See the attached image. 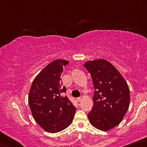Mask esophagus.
I'll return each instance as SVG.
<instances>
[{"label":"esophagus","mask_w":147,"mask_h":147,"mask_svg":"<svg viewBox=\"0 0 147 147\" xmlns=\"http://www.w3.org/2000/svg\"><path fill=\"white\" fill-rule=\"evenodd\" d=\"M76 100H77V101H78V102L81 101V100H82V97H78V98L76 99Z\"/></svg>","instance_id":"obj_1"}]
</instances>
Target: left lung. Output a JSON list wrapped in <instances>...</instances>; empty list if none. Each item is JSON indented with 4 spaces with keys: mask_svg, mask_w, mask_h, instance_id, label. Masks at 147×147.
Wrapping results in <instances>:
<instances>
[{
    "mask_svg": "<svg viewBox=\"0 0 147 147\" xmlns=\"http://www.w3.org/2000/svg\"><path fill=\"white\" fill-rule=\"evenodd\" d=\"M84 66L90 74L96 90L88 119L97 129L109 131L122 121L127 112L129 87L119 71L107 60L89 61Z\"/></svg>",
    "mask_w": 147,
    "mask_h": 147,
    "instance_id": "left-lung-1",
    "label": "left lung"
}]
</instances>
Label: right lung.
Wrapping results in <instances>:
<instances>
[{"mask_svg":"<svg viewBox=\"0 0 147 147\" xmlns=\"http://www.w3.org/2000/svg\"><path fill=\"white\" fill-rule=\"evenodd\" d=\"M69 62L56 59L41 70L32 82L28 95V103L33 118L49 133L63 130L73 121L76 107L66 96L61 76L63 67Z\"/></svg>","mask_w":147,"mask_h":147,"instance_id":"add662e5","label":"right lung"}]
</instances>
